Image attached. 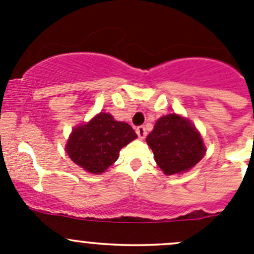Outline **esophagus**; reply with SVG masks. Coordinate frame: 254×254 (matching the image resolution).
I'll return each instance as SVG.
<instances>
[{"mask_svg": "<svg viewBox=\"0 0 254 254\" xmlns=\"http://www.w3.org/2000/svg\"><path fill=\"white\" fill-rule=\"evenodd\" d=\"M135 131H136V134H137V136H139V139H141V140L145 139L146 134H147V132H146L145 127H137Z\"/></svg>", "mask_w": 254, "mask_h": 254, "instance_id": "34e87169", "label": "esophagus"}]
</instances>
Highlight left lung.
Returning <instances> with one entry per match:
<instances>
[{
  "label": "left lung",
  "mask_w": 254,
  "mask_h": 254,
  "mask_svg": "<svg viewBox=\"0 0 254 254\" xmlns=\"http://www.w3.org/2000/svg\"><path fill=\"white\" fill-rule=\"evenodd\" d=\"M146 142L153 151L158 167L167 176L188 172L206 152L195 127L178 114L161 117Z\"/></svg>",
  "instance_id": "8db88e82"
}]
</instances>
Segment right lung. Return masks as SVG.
Wrapping results in <instances>:
<instances>
[{"mask_svg": "<svg viewBox=\"0 0 254 254\" xmlns=\"http://www.w3.org/2000/svg\"><path fill=\"white\" fill-rule=\"evenodd\" d=\"M136 137L129 124L117 122L109 113H99L72 130L66 151L84 171L101 175L118 160L120 150Z\"/></svg>", "mask_w": 254, "mask_h": 254, "instance_id": "right-lung-1", "label": "right lung"}]
</instances>
